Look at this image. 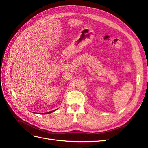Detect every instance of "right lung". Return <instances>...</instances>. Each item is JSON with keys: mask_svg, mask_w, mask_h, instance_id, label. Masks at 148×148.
<instances>
[{"mask_svg": "<svg viewBox=\"0 0 148 148\" xmlns=\"http://www.w3.org/2000/svg\"><path fill=\"white\" fill-rule=\"evenodd\" d=\"M56 110H52V111H51V112H46V113H44V114H50V113H52V112H53V111H55Z\"/></svg>", "mask_w": 148, "mask_h": 148, "instance_id": "1", "label": "right lung"}]
</instances>
